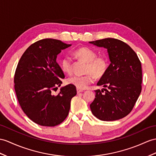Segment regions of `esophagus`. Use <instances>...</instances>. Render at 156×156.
Here are the masks:
<instances>
[{
	"label": "esophagus",
	"mask_w": 156,
	"mask_h": 156,
	"mask_svg": "<svg viewBox=\"0 0 156 156\" xmlns=\"http://www.w3.org/2000/svg\"><path fill=\"white\" fill-rule=\"evenodd\" d=\"M83 91V89H78V88H77V93H82Z\"/></svg>",
	"instance_id": "34e87169"
}]
</instances>
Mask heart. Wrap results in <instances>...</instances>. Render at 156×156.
<instances>
[{"instance_id":"obj_1","label":"heart","mask_w":156,"mask_h":156,"mask_svg":"<svg viewBox=\"0 0 156 156\" xmlns=\"http://www.w3.org/2000/svg\"><path fill=\"white\" fill-rule=\"evenodd\" d=\"M75 58L86 62L85 73L83 75H71L67 82L80 89H86L94 80V76L101 77L107 71L108 62L103 55H97L94 49L83 47L77 49L73 52ZM61 66L63 71L70 73L72 71V59L69 56H64L61 60Z\"/></svg>"}]
</instances>
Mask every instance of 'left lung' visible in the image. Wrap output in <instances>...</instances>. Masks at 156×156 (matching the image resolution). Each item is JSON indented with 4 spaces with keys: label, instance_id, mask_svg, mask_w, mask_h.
Returning a JSON list of instances; mask_svg holds the SVG:
<instances>
[{
    "label": "left lung",
    "instance_id": "left-lung-1",
    "mask_svg": "<svg viewBox=\"0 0 156 156\" xmlns=\"http://www.w3.org/2000/svg\"><path fill=\"white\" fill-rule=\"evenodd\" d=\"M107 49L111 64L97 83L103 90H96L95 98L90 105L91 112L103 121L119 120L134 108L142 90V71L137 54L124 41L105 38L90 41Z\"/></svg>",
    "mask_w": 156,
    "mask_h": 156
}]
</instances>
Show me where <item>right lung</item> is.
<instances>
[{
	"label": "right lung",
	"mask_w": 156,
	"mask_h": 156,
	"mask_svg": "<svg viewBox=\"0 0 156 156\" xmlns=\"http://www.w3.org/2000/svg\"><path fill=\"white\" fill-rule=\"evenodd\" d=\"M71 45L55 39L40 40L30 45L19 60L14 78L18 101L29 119L40 126H55L63 122L71 98L77 94L71 84L53 94L65 78L57 55Z\"/></svg>",
	"instance_id": "1"
}]
</instances>
